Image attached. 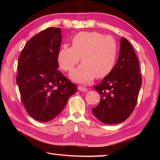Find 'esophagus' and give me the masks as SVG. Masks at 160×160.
I'll return each instance as SVG.
<instances>
[{
    "label": "esophagus",
    "instance_id": "obj_1",
    "mask_svg": "<svg viewBox=\"0 0 160 160\" xmlns=\"http://www.w3.org/2000/svg\"><path fill=\"white\" fill-rule=\"evenodd\" d=\"M78 90L80 91H82V92H88V88H85V87L82 86H78Z\"/></svg>",
    "mask_w": 160,
    "mask_h": 160
}]
</instances>
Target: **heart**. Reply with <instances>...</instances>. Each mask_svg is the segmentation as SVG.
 Returning <instances> with one entry per match:
<instances>
[{
	"label": "heart",
	"instance_id": "1",
	"mask_svg": "<svg viewBox=\"0 0 160 160\" xmlns=\"http://www.w3.org/2000/svg\"><path fill=\"white\" fill-rule=\"evenodd\" d=\"M117 44L112 36L97 32H81L72 39V47L63 46L57 55L62 70L70 72L80 61L82 63L70 74L75 82L89 84L94 78L109 75L116 63Z\"/></svg>",
	"mask_w": 160,
	"mask_h": 160
}]
</instances>
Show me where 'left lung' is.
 I'll return each mask as SVG.
<instances>
[{"label":"left lung","instance_id":"left-lung-1","mask_svg":"<svg viewBox=\"0 0 160 160\" xmlns=\"http://www.w3.org/2000/svg\"><path fill=\"white\" fill-rule=\"evenodd\" d=\"M120 47L118 61L112 72L94 86L101 99L92 111L100 121L107 124L121 123L129 117L142 85L138 58L132 45L123 37Z\"/></svg>","mask_w":160,"mask_h":160}]
</instances>
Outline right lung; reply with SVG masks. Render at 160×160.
<instances>
[{
  "label": "right lung",
  "instance_id": "obj_1",
  "mask_svg": "<svg viewBox=\"0 0 160 160\" xmlns=\"http://www.w3.org/2000/svg\"><path fill=\"white\" fill-rule=\"evenodd\" d=\"M61 40L60 28L46 29L27 42L18 58L16 82L22 101L29 114L41 122L58 116L77 90L58 70Z\"/></svg>",
  "mask_w": 160,
  "mask_h": 160
}]
</instances>
